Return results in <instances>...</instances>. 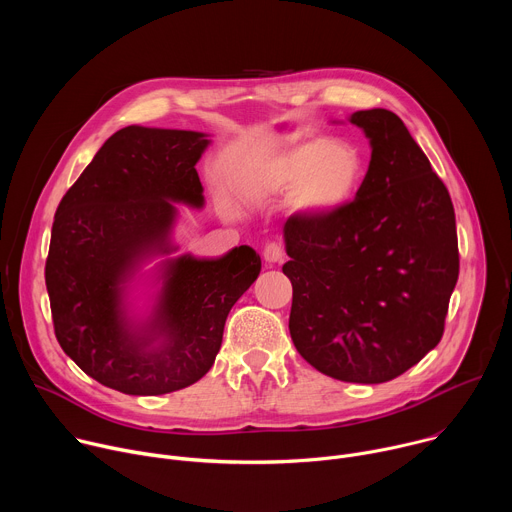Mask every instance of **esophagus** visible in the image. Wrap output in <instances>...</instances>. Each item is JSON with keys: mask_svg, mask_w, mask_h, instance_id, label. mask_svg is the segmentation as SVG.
Instances as JSON below:
<instances>
[{"mask_svg": "<svg viewBox=\"0 0 512 512\" xmlns=\"http://www.w3.org/2000/svg\"><path fill=\"white\" fill-rule=\"evenodd\" d=\"M263 259H265V263H269V265L281 263V261H283V249H281V245H277V243H267L265 249H263Z\"/></svg>", "mask_w": 512, "mask_h": 512, "instance_id": "1", "label": "esophagus"}]
</instances>
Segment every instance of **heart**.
Masks as SVG:
<instances>
[{"label": "heart", "instance_id": "1", "mask_svg": "<svg viewBox=\"0 0 512 512\" xmlns=\"http://www.w3.org/2000/svg\"><path fill=\"white\" fill-rule=\"evenodd\" d=\"M364 180V162L350 143L302 141L251 168L241 182L247 196H287L289 210L322 221L344 210Z\"/></svg>", "mask_w": 512, "mask_h": 512}]
</instances>
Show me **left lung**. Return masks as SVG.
<instances>
[{
  "instance_id": "1",
  "label": "left lung",
  "mask_w": 512,
  "mask_h": 512,
  "mask_svg": "<svg viewBox=\"0 0 512 512\" xmlns=\"http://www.w3.org/2000/svg\"><path fill=\"white\" fill-rule=\"evenodd\" d=\"M348 121L371 145L354 200L330 218L291 216L283 227L289 334L316 371L377 385L442 340L460 271L456 214L393 111H356Z\"/></svg>"
}]
</instances>
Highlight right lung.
<instances>
[{"label":"right lung","instance_id":"add662e5","mask_svg":"<svg viewBox=\"0 0 512 512\" xmlns=\"http://www.w3.org/2000/svg\"><path fill=\"white\" fill-rule=\"evenodd\" d=\"M210 143L202 131L123 127L58 204L46 259L54 332L81 371L119 393L200 381L261 271L249 245L176 255V204L204 208L196 164Z\"/></svg>","mask_w":512,"mask_h":512}]
</instances>
